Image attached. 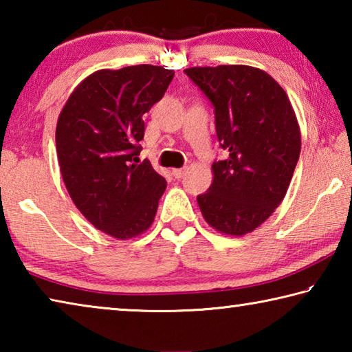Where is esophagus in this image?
Here are the masks:
<instances>
[{
    "label": "esophagus",
    "instance_id": "34e87169",
    "mask_svg": "<svg viewBox=\"0 0 352 352\" xmlns=\"http://www.w3.org/2000/svg\"><path fill=\"white\" fill-rule=\"evenodd\" d=\"M184 172H186V169H172V175L175 178H182L184 175Z\"/></svg>",
    "mask_w": 352,
    "mask_h": 352
}]
</instances>
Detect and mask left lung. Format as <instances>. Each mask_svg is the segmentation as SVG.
<instances>
[{
	"instance_id": "obj_1",
	"label": "left lung",
	"mask_w": 352,
	"mask_h": 352,
	"mask_svg": "<svg viewBox=\"0 0 352 352\" xmlns=\"http://www.w3.org/2000/svg\"><path fill=\"white\" fill-rule=\"evenodd\" d=\"M214 105L228 158L212 163L197 197L206 223L226 236L252 233L281 205L301 152L294 107L270 74L248 65L184 69Z\"/></svg>"
}]
</instances>
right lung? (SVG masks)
<instances>
[{"label": "right lung", "instance_id": "1", "mask_svg": "<svg viewBox=\"0 0 352 352\" xmlns=\"http://www.w3.org/2000/svg\"><path fill=\"white\" fill-rule=\"evenodd\" d=\"M174 71L153 65L85 77L57 119L56 146L71 200L94 228L127 241L151 228L166 180L138 163L142 115L163 98Z\"/></svg>", "mask_w": 352, "mask_h": 352}]
</instances>
